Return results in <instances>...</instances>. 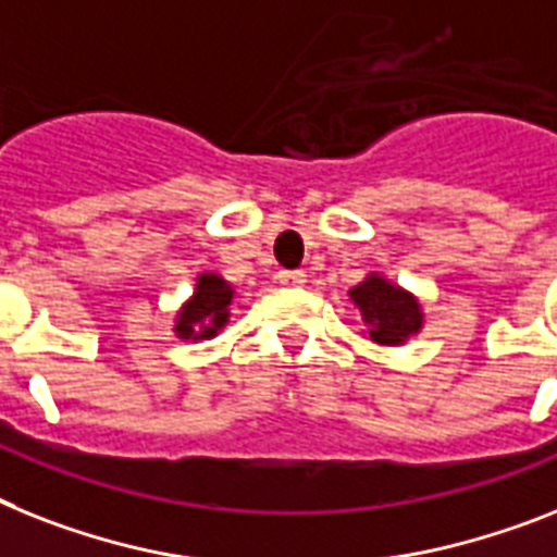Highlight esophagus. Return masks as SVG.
Returning <instances> with one entry per match:
<instances>
[{"instance_id":"1","label":"esophagus","mask_w":557,"mask_h":557,"mask_svg":"<svg viewBox=\"0 0 557 557\" xmlns=\"http://www.w3.org/2000/svg\"><path fill=\"white\" fill-rule=\"evenodd\" d=\"M278 282L287 284V287H301V284L307 282V275L301 273V270H282V273H278Z\"/></svg>"}]
</instances>
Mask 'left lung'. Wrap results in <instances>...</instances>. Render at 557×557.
Returning <instances> with one entry per match:
<instances>
[{
    "label": "left lung",
    "instance_id": "8db88e82",
    "mask_svg": "<svg viewBox=\"0 0 557 557\" xmlns=\"http://www.w3.org/2000/svg\"><path fill=\"white\" fill-rule=\"evenodd\" d=\"M347 296L361 312L364 335L372 344L401 347L424 330L421 298L384 273H367Z\"/></svg>",
    "mask_w": 557,
    "mask_h": 557
}]
</instances>
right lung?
I'll use <instances>...</instances> for the list:
<instances>
[{"mask_svg":"<svg viewBox=\"0 0 557 557\" xmlns=\"http://www.w3.org/2000/svg\"><path fill=\"white\" fill-rule=\"evenodd\" d=\"M236 289L213 270L196 275L193 293L182 301L173 319V333L182 342H210L227 327Z\"/></svg>","mask_w":557,"mask_h":557,"instance_id":"obj_1","label":"right lung"}]
</instances>
